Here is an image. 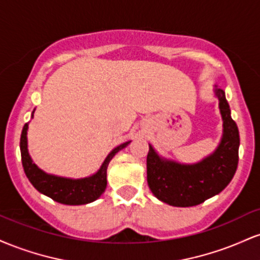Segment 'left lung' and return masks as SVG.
I'll return each instance as SVG.
<instances>
[{
  "instance_id": "1",
  "label": "left lung",
  "mask_w": 260,
  "mask_h": 260,
  "mask_svg": "<svg viewBox=\"0 0 260 260\" xmlns=\"http://www.w3.org/2000/svg\"><path fill=\"white\" fill-rule=\"evenodd\" d=\"M222 117V138L213 154L197 164L161 157L149 144L147 180L153 194L172 207H194L219 194L231 182L238 165L240 133L231 117L225 91L215 86Z\"/></svg>"
}]
</instances>
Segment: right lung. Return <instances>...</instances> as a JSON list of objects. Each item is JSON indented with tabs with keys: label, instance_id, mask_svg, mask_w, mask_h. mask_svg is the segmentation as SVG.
<instances>
[{
	"label": "right lung",
	"instance_id": "add662e5",
	"mask_svg": "<svg viewBox=\"0 0 260 260\" xmlns=\"http://www.w3.org/2000/svg\"><path fill=\"white\" fill-rule=\"evenodd\" d=\"M26 132H28V123L24 124L22 136H20V154H22V164L26 177L39 192L50 197L55 202L66 205H83L96 201L106 189V172L110 161L118 151L126 148L131 143L129 140V142L123 143V144L113 149L111 153L107 155L96 174L85 178L73 180V178L59 177V176L46 174L32 162L28 151Z\"/></svg>",
	"mask_w": 260,
	"mask_h": 260
}]
</instances>
